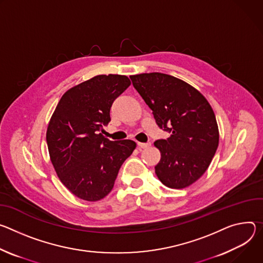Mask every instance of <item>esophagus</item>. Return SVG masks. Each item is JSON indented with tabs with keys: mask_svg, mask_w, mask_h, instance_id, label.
<instances>
[{
	"mask_svg": "<svg viewBox=\"0 0 263 263\" xmlns=\"http://www.w3.org/2000/svg\"><path fill=\"white\" fill-rule=\"evenodd\" d=\"M137 145H138V147H139V148H147V147H149V146H151L152 143H151V142H147V143H141V142H138V143H137Z\"/></svg>",
	"mask_w": 263,
	"mask_h": 263,
	"instance_id": "obj_1",
	"label": "esophagus"
}]
</instances>
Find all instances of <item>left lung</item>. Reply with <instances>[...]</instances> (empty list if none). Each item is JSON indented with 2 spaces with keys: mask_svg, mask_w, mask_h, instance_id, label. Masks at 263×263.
I'll list each match as a JSON object with an SVG mask.
<instances>
[{
  "mask_svg": "<svg viewBox=\"0 0 263 263\" xmlns=\"http://www.w3.org/2000/svg\"><path fill=\"white\" fill-rule=\"evenodd\" d=\"M130 79L158 126L170 135L155 142L161 152L155 167L159 180L174 189L190 186L205 173L218 146L211 105L193 86L171 75L144 73Z\"/></svg>",
  "mask_w": 263,
  "mask_h": 263,
  "instance_id": "8db88e82",
  "label": "left lung"
}]
</instances>
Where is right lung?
I'll use <instances>...</instances> for the list:
<instances>
[{"instance_id": "add662e5", "label": "right lung", "mask_w": 263, "mask_h": 263, "mask_svg": "<svg viewBox=\"0 0 263 263\" xmlns=\"http://www.w3.org/2000/svg\"><path fill=\"white\" fill-rule=\"evenodd\" d=\"M130 85L123 75H98L70 89L58 102L47 129L51 162L77 197L96 201L112 189L133 154L132 140L110 141L100 132L110 121L112 102Z\"/></svg>"}]
</instances>
